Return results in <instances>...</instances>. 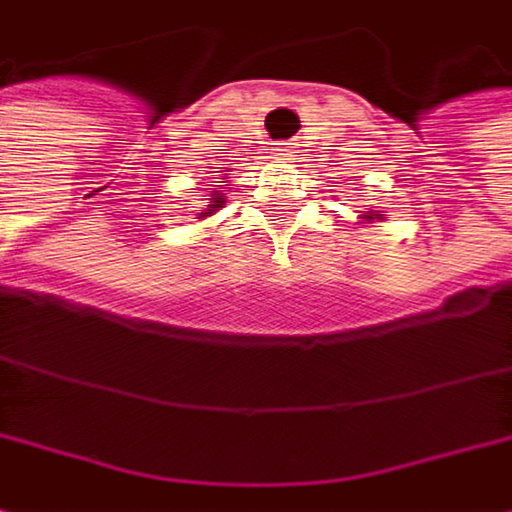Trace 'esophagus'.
<instances>
[{
    "label": "esophagus",
    "instance_id": "34e87169",
    "mask_svg": "<svg viewBox=\"0 0 512 512\" xmlns=\"http://www.w3.org/2000/svg\"><path fill=\"white\" fill-rule=\"evenodd\" d=\"M279 151H291V142H285V148H279Z\"/></svg>",
    "mask_w": 512,
    "mask_h": 512
}]
</instances>
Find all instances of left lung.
Returning a JSON list of instances; mask_svg holds the SVG:
<instances>
[{"instance_id":"left-lung-1","label":"left lung","mask_w":512,"mask_h":512,"mask_svg":"<svg viewBox=\"0 0 512 512\" xmlns=\"http://www.w3.org/2000/svg\"><path fill=\"white\" fill-rule=\"evenodd\" d=\"M367 218H370V215H367Z\"/></svg>"}]
</instances>
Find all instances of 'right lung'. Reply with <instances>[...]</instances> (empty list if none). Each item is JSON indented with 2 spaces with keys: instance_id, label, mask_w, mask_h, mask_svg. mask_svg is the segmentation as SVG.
<instances>
[{
  "instance_id": "obj_1",
  "label": "right lung",
  "mask_w": 512,
  "mask_h": 512,
  "mask_svg": "<svg viewBox=\"0 0 512 512\" xmlns=\"http://www.w3.org/2000/svg\"><path fill=\"white\" fill-rule=\"evenodd\" d=\"M221 203H224L221 197H212V203H209V209H206V212H200V218H206V215H212V212H215V209H218Z\"/></svg>"
}]
</instances>
